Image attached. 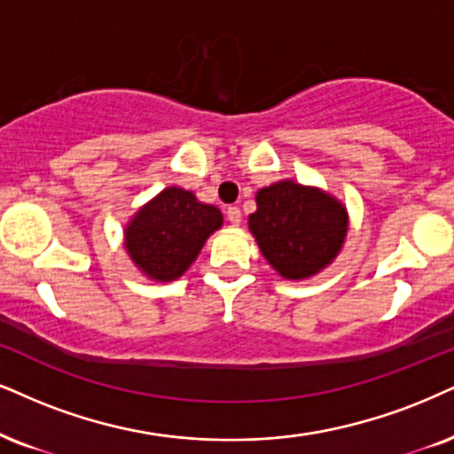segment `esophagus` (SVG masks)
I'll use <instances>...</instances> for the list:
<instances>
[{
  "label": "esophagus",
  "mask_w": 454,
  "mask_h": 454,
  "mask_svg": "<svg viewBox=\"0 0 454 454\" xmlns=\"http://www.w3.org/2000/svg\"><path fill=\"white\" fill-rule=\"evenodd\" d=\"M227 221L231 223L233 227H238L239 223H242V210L236 208V206H231V208H227Z\"/></svg>",
  "instance_id": "1"
}]
</instances>
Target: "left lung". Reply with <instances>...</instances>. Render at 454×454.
Instances as JSON below:
<instances>
[{
    "mask_svg": "<svg viewBox=\"0 0 454 454\" xmlns=\"http://www.w3.org/2000/svg\"><path fill=\"white\" fill-rule=\"evenodd\" d=\"M254 200L248 229L279 276L299 282L333 265L349 229L343 201L290 178L259 189Z\"/></svg>",
    "mask_w": 454,
    "mask_h": 454,
    "instance_id": "left-lung-1",
    "label": "left lung"
}]
</instances>
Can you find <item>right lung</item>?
I'll list each match as a JSON object with an SVG mask.
<instances>
[{
    "label": "right lung",
    "mask_w": 454,
    "mask_h": 454,
    "mask_svg": "<svg viewBox=\"0 0 454 454\" xmlns=\"http://www.w3.org/2000/svg\"><path fill=\"white\" fill-rule=\"evenodd\" d=\"M223 212L193 192L166 187L134 212L124 227V248L151 282H175L192 267L216 229Z\"/></svg>",
    "instance_id": "obj_1"
}]
</instances>
